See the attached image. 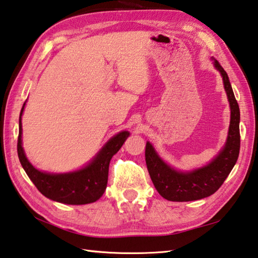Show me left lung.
<instances>
[{"mask_svg": "<svg viewBox=\"0 0 258 258\" xmlns=\"http://www.w3.org/2000/svg\"><path fill=\"white\" fill-rule=\"evenodd\" d=\"M212 60L214 68L221 74L230 106V125L223 148L205 166L182 171L168 165L150 142H147L145 147V162L153 185L163 199L172 202H189L214 194L230 174L239 156V106L233 95L227 72L217 59Z\"/></svg>", "mask_w": 258, "mask_h": 258, "instance_id": "obj_1", "label": "left lung"}]
</instances>
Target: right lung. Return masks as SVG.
<instances>
[{
    "label": "right lung",
    "instance_id": "right-lung-1",
    "mask_svg": "<svg viewBox=\"0 0 258 258\" xmlns=\"http://www.w3.org/2000/svg\"><path fill=\"white\" fill-rule=\"evenodd\" d=\"M25 106L26 102L19 117L18 156L22 168L37 189L47 199L63 204L82 205L99 200L105 193L108 181L109 162L130 137L128 131H121L110 138L99 152L80 169L60 174L41 171L28 160L22 148L21 117Z\"/></svg>",
    "mask_w": 258,
    "mask_h": 258
}]
</instances>
